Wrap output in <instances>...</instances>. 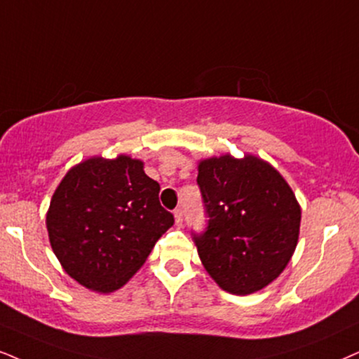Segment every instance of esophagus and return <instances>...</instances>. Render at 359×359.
Returning a JSON list of instances; mask_svg holds the SVG:
<instances>
[{"label":"esophagus","instance_id":"1","mask_svg":"<svg viewBox=\"0 0 359 359\" xmlns=\"http://www.w3.org/2000/svg\"><path fill=\"white\" fill-rule=\"evenodd\" d=\"M174 217H175V224L177 225H182V222H184V212H182V208L180 207H177L175 210H174Z\"/></svg>","mask_w":359,"mask_h":359}]
</instances>
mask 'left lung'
Returning <instances> with one entry per match:
<instances>
[{"instance_id":"obj_1","label":"left lung","mask_w":359,"mask_h":359,"mask_svg":"<svg viewBox=\"0 0 359 359\" xmlns=\"http://www.w3.org/2000/svg\"><path fill=\"white\" fill-rule=\"evenodd\" d=\"M197 184L208 220L192 235L203 266L233 294L266 287L297 248L302 212L290 185L253 156L202 161Z\"/></svg>"}]
</instances>
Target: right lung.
I'll use <instances>...</instances> for the list:
<instances>
[{
  "instance_id": "1",
  "label": "right lung",
  "mask_w": 359,
  "mask_h": 359,
  "mask_svg": "<svg viewBox=\"0 0 359 359\" xmlns=\"http://www.w3.org/2000/svg\"><path fill=\"white\" fill-rule=\"evenodd\" d=\"M144 164L119 156L72 167L53 195L48 233L66 273L89 290L121 288L146 262L174 215Z\"/></svg>"
}]
</instances>
